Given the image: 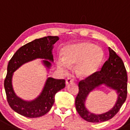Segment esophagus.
Masks as SVG:
<instances>
[{
    "mask_svg": "<svg viewBox=\"0 0 130 130\" xmlns=\"http://www.w3.org/2000/svg\"><path fill=\"white\" fill-rule=\"evenodd\" d=\"M72 82H74V79L72 78H71V77H68V78L67 79V80H66V84L67 85L70 84V83H72Z\"/></svg>",
    "mask_w": 130,
    "mask_h": 130,
    "instance_id": "esophagus-1",
    "label": "esophagus"
}]
</instances>
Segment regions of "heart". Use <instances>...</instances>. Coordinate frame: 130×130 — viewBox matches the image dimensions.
I'll use <instances>...</instances> for the list:
<instances>
[{"mask_svg":"<svg viewBox=\"0 0 130 130\" xmlns=\"http://www.w3.org/2000/svg\"><path fill=\"white\" fill-rule=\"evenodd\" d=\"M103 58V51L100 47L82 42L66 46L63 51V58H58L57 65L64 72L68 71L69 66L77 65L78 74L88 77L99 70Z\"/></svg>","mask_w":130,"mask_h":130,"instance_id":"heart-1","label":"heart"}]
</instances>
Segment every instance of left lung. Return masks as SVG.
<instances>
[{
    "label": "left lung",
    "mask_w": 130,
    "mask_h": 130,
    "mask_svg": "<svg viewBox=\"0 0 130 130\" xmlns=\"http://www.w3.org/2000/svg\"><path fill=\"white\" fill-rule=\"evenodd\" d=\"M109 58L100 71H98L79 83V92L76 98V108L79 116L90 122L106 121L114 117L125 102L127 97V72L121 58L114 51L108 47ZM102 84H105L116 91L118 100L114 107L101 115L89 112L85 106V101L90 93Z\"/></svg>",
    "instance_id": "left-lung-1"
}]
</instances>
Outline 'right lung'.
I'll list each match as a JSON object with an SVG mask.
<instances>
[{"label":"right lung","mask_w":130,"mask_h":130,"mask_svg":"<svg viewBox=\"0 0 130 130\" xmlns=\"http://www.w3.org/2000/svg\"><path fill=\"white\" fill-rule=\"evenodd\" d=\"M58 40V36H51L35 40L20 47L8 63V72L4 80L7 101L14 111L24 117L35 118L46 114L54 104L55 94L65 88V80L48 77L40 94L34 100L27 101L19 98L14 93L12 85L13 72L23 64L37 58L44 59L42 61L43 64L47 69H50L51 62L50 61H54L52 53L53 45Z\"/></svg>","instance_id":"right-lung-1"}]
</instances>
